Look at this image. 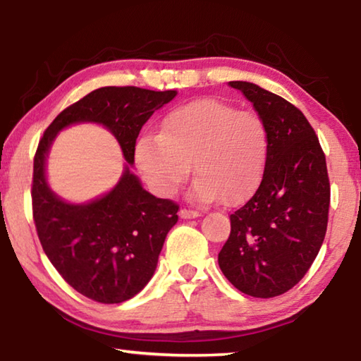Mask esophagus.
<instances>
[{
	"label": "esophagus",
	"instance_id": "1",
	"mask_svg": "<svg viewBox=\"0 0 361 361\" xmlns=\"http://www.w3.org/2000/svg\"><path fill=\"white\" fill-rule=\"evenodd\" d=\"M180 216H181L183 219H191V218H197V216H200V213H199V212H195V210L181 209V210H180Z\"/></svg>",
	"mask_w": 361,
	"mask_h": 361
}]
</instances>
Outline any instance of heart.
I'll list each match as a JSON object with an SVG mask.
<instances>
[{
  "instance_id": "b5f03b06",
  "label": "heart",
  "mask_w": 361,
  "mask_h": 361,
  "mask_svg": "<svg viewBox=\"0 0 361 361\" xmlns=\"http://www.w3.org/2000/svg\"><path fill=\"white\" fill-rule=\"evenodd\" d=\"M133 156L146 185L159 197H172L192 167L197 175L191 188L194 200L210 204L221 197L234 205L261 183L269 130L258 113L199 99L169 111L161 133L140 137Z\"/></svg>"
}]
</instances>
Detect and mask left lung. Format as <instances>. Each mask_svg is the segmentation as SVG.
Returning a JSON list of instances; mask_svg holds the SVG:
<instances>
[{"label": "left lung", "instance_id": "8db88e82", "mask_svg": "<svg viewBox=\"0 0 361 361\" xmlns=\"http://www.w3.org/2000/svg\"><path fill=\"white\" fill-rule=\"evenodd\" d=\"M266 122L269 157L256 192L231 215L218 264L237 290L274 298L291 290L326 234L329 178L319 137L305 116L253 82L231 81Z\"/></svg>", "mask_w": 361, "mask_h": 361}]
</instances>
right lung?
<instances>
[{
  "label": "right lung",
  "mask_w": 361,
  "mask_h": 361,
  "mask_svg": "<svg viewBox=\"0 0 361 361\" xmlns=\"http://www.w3.org/2000/svg\"><path fill=\"white\" fill-rule=\"evenodd\" d=\"M175 95L176 90L159 92L135 85L100 87L65 108L39 140L32 183L36 232L65 282L92 301L119 304L145 288L169 231L178 221L180 205L149 194L129 167L103 197L82 205L63 202L46 183L47 151L66 126L97 122L111 130L132 166L143 124Z\"/></svg>",
  "instance_id": "right-lung-1"
}]
</instances>
